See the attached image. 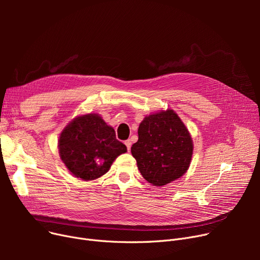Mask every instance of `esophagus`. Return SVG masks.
I'll use <instances>...</instances> for the list:
<instances>
[{
    "instance_id": "esophagus-1",
    "label": "esophagus",
    "mask_w": 260,
    "mask_h": 260,
    "mask_svg": "<svg viewBox=\"0 0 260 260\" xmlns=\"http://www.w3.org/2000/svg\"><path fill=\"white\" fill-rule=\"evenodd\" d=\"M124 144L126 145V147H127V151H131V146H132V141L131 140H126L125 142H124Z\"/></svg>"
}]
</instances>
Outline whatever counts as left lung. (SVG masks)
<instances>
[{"mask_svg":"<svg viewBox=\"0 0 260 260\" xmlns=\"http://www.w3.org/2000/svg\"><path fill=\"white\" fill-rule=\"evenodd\" d=\"M131 151L143 178L162 186L180 178L189 168L193 140L173 109L146 116Z\"/></svg>","mask_w":260,"mask_h":260,"instance_id":"obj_1","label":"left lung"}]
</instances>
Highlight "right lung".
<instances>
[{"label":"right lung","mask_w":260,"mask_h":260,"mask_svg":"<svg viewBox=\"0 0 260 260\" xmlns=\"http://www.w3.org/2000/svg\"><path fill=\"white\" fill-rule=\"evenodd\" d=\"M61 160L75 177L94 180L111 169L115 159L127 152L117 140L115 129L98 114H86L72 120L60 134Z\"/></svg>","instance_id":"1"}]
</instances>
